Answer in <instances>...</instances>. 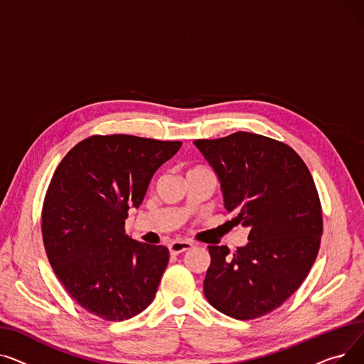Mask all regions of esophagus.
<instances>
[{
	"instance_id": "esophagus-1",
	"label": "esophagus",
	"mask_w": 364,
	"mask_h": 364,
	"mask_svg": "<svg viewBox=\"0 0 364 364\" xmlns=\"http://www.w3.org/2000/svg\"><path fill=\"white\" fill-rule=\"evenodd\" d=\"M189 248H192V242H189V241H173L172 244L168 245V251H170V254H173V255L185 252Z\"/></svg>"
}]
</instances>
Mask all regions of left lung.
Masks as SVG:
<instances>
[{
	"instance_id": "8db88e82",
	"label": "left lung",
	"mask_w": 364,
	"mask_h": 364,
	"mask_svg": "<svg viewBox=\"0 0 364 364\" xmlns=\"http://www.w3.org/2000/svg\"><path fill=\"white\" fill-rule=\"evenodd\" d=\"M219 176L235 226L250 229L245 247L208 245V303L238 320L262 317L300 288L318 252L322 204L309 167L294 149L259 134L197 139Z\"/></svg>"
}]
</instances>
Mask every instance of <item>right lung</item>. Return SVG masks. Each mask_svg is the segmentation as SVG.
Segmentation results:
<instances>
[{
	"label": "right lung",
	"mask_w": 364,
	"mask_h": 364,
	"mask_svg": "<svg viewBox=\"0 0 364 364\" xmlns=\"http://www.w3.org/2000/svg\"><path fill=\"white\" fill-rule=\"evenodd\" d=\"M181 145L92 135L57 166L41 213L42 241L61 285L91 314L122 322L151 304L168 250L131 240L124 220Z\"/></svg>",
	"instance_id": "obj_1"
}]
</instances>
